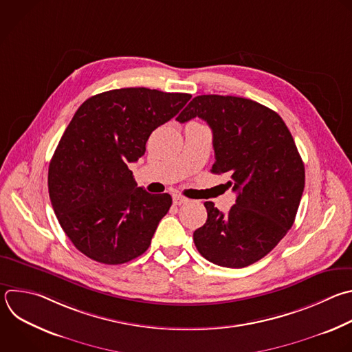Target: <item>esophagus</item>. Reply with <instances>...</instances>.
<instances>
[{"instance_id":"34e87169","label":"esophagus","mask_w":352,"mask_h":352,"mask_svg":"<svg viewBox=\"0 0 352 352\" xmlns=\"http://www.w3.org/2000/svg\"><path fill=\"white\" fill-rule=\"evenodd\" d=\"M173 201H174V204L181 206V204L188 203V199L184 197V196H181V195H174V196H173Z\"/></svg>"}]
</instances>
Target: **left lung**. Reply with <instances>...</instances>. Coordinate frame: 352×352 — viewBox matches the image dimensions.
Returning <instances> with one entry per match:
<instances>
[{
    "mask_svg": "<svg viewBox=\"0 0 352 352\" xmlns=\"http://www.w3.org/2000/svg\"><path fill=\"white\" fill-rule=\"evenodd\" d=\"M200 117L212 131L211 173L228 174L236 192L228 214L206 201L207 221L193 232L199 253L212 264L243 268L265 257L292 228L305 170L282 117L252 99L199 95L177 117Z\"/></svg>",
    "mask_w": 352,
    "mask_h": 352,
    "instance_id": "left-lung-1",
    "label": "left lung"
}]
</instances>
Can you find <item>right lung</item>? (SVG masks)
<instances>
[{
  "label": "right lung",
  "mask_w": 352,
  "mask_h": 352,
  "mask_svg": "<svg viewBox=\"0 0 352 352\" xmlns=\"http://www.w3.org/2000/svg\"><path fill=\"white\" fill-rule=\"evenodd\" d=\"M190 98L120 88L91 96L74 113L51 159L48 189L62 229L91 260L119 265L148 250L173 199L138 188L129 163Z\"/></svg>",
  "instance_id": "right-lung-1"
}]
</instances>
